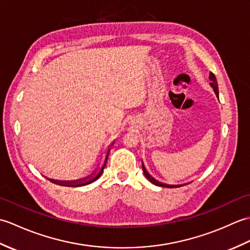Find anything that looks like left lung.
<instances>
[{"mask_svg":"<svg viewBox=\"0 0 250 250\" xmlns=\"http://www.w3.org/2000/svg\"><path fill=\"white\" fill-rule=\"evenodd\" d=\"M209 79L211 81V83H210V86L213 87L214 91H215V93H216V95H217V98H219L218 84H217V79H216V77H215V75H214L213 73H209ZM143 172H144L145 177H146L148 180H149V182H150L151 184H153V185H156V186H160V187H167V188L180 187L179 185H178V186H174V185H166V184H162V183H160V182H158V180H156V179L153 178L152 176H150L149 173H148V172L146 171V168H145V167H144V164H143Z\"/></svg>","mask_w":250,"mask_h":250,"instance_id":"obj_1","label":"left lung"}]
</instances>
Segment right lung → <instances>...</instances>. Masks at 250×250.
<instances>
[{
    "mask_svg": "<svg viewBox=\"0 0 250 250\" xmlns=\"http://www.w3.org/2000/svg\"><path fill=\"white\" fill-rule=\"evenodd\" d=\"M108 153H109V149L107 151V153H106V158H105V161H104V164L102 166V167H101L100 172L98 174L93 175V176H89L87 178H83V179H78V180H70V182H63V180H55V179H49L50 182L55 183V184H58V185H62V186H67V187H81V186H84V185H89L91 184L93 182H95L101 175H102L103 173V169L105 167V164H106V161H107V157H108Z\"/></svg>",
    "mask_w": 250,
    "mask_h": 250,
    "instance_id": "obj_1",
    "label": "right lung"
}]
</instances>
